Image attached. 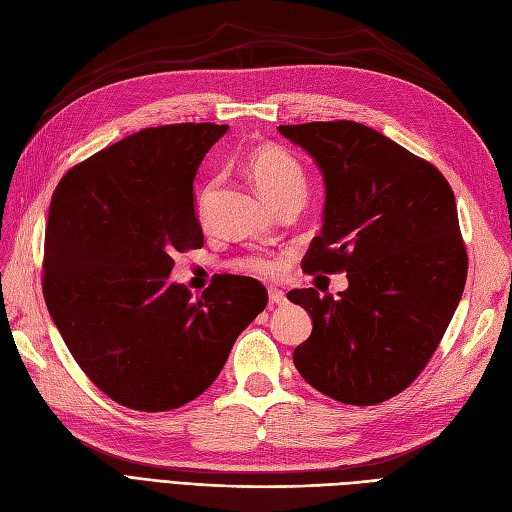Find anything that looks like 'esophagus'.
<instances>
[{
    "label": "esophagus",
    "instance_id": "obj_1",
    "mask_svg": "<svg viewBox=\"0 0 512 512\" xmlns=\"http://www.w3.org/2000/svg\"><path fill=\"white\" fill-rule=\"evenodd\" d=\"M288 303V299H286V294L282 292V290H277V288H269V305L273 307V305H286Z\"/></svg>",
    "mask_w": 512,
    "mask_h": 512
}]
</instances>
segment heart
Returning <instances> with one entry per match:
<instances>
[{
	"instance_id": "b5f03b06",
	"label": "heart",
	"mask_w": 512,
	"mask_h": 512,
	"mask_svg": "<svg viewBox=\"0 0 512 512\" xmlns=\"http://www.w3.org/2000/svg\"><path fill=\"white\" fill-rule=\"evenodd\" d=\"M247 170L258 192L265 196L271 205L282 203L286 198L305 194V170L301 162L282 147L262 145L250 151L247 156ZM213 185H207L203 194V207H207ZM245 271H252L256 275L269 277L277 273V262L269 256H252L241 262Z\"/></svg>"
}]
</instances>
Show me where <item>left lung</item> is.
Listing matches in <instances>:
<instances>
[{
  "label": "left lung",
  "instance_id": "obj_1",
  "mask_svg": "<svg viewBox=\"0 0 512 512\" xmlns=\"http://www.w3.org/2000/svg\"><path fill=\"white\" fill-rule=\"evenodd\" d=\"M277 130L314 158L324 181L322 230L303 271L348 273L337 297L288 292L314 324L294 367L342 404H380L421 374L466 286L455 194L436 166L363 123Z\"/></svg>",
  "mask_w": 512,
  "mask_h": 512
}]
</instances>
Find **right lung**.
<instances>
[{"label": "right lung", "mask_w": 512, "mask_h": 512, "mask_svg": "<svg viewBox=\"0 0 512 512\" xmlns=\"http://www.w3.org/2000/svg\"><path fill=\"white\" fill-rule=\"evenodd\" d=\"M228 132L177 123L136 132L59 181L44 237V301L74 361L117 404L164 412L205 393L267 305L252 277L192 299L173 256L203 247L194 179Z\"/></svg>", "instance_id": "add662e5"}]
</instances>
